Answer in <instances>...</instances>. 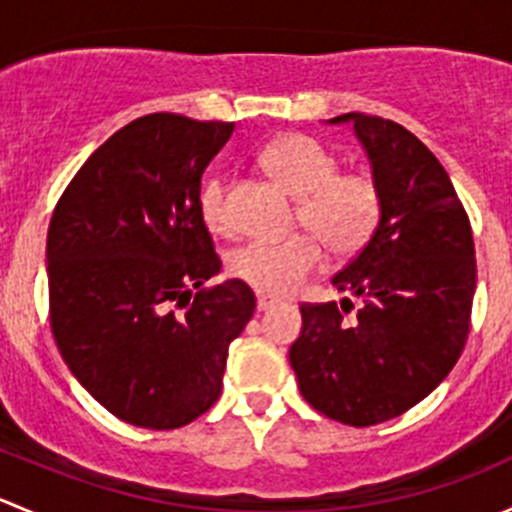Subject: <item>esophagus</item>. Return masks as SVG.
<instances>
[{"mask_svg":"<svg viewBox=\"0 0 512 512\" xmlns=\"http://www.w3.org/2000/svg\"><path fill=\"white\" fill-rule=\"evenodd\" d=\"M275 302H277V299L267 297V294H257V309H260V312H265V309H270Z\"/></svg>","mask_w":512,"mask_h":512,"instance_id":"34e87169","label":"esophagus"}]
</instances>
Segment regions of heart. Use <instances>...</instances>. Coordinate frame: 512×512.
I'll use <instances>...</instances> for the list:
<instances>
[{
  "mask_svg": "<svg viewBox=\"0 0 512 512\" xmlns=\"http://www.w3.org/2000/svg\"><path fill=\"white\" fill-rule=\"evenodd\" d=\"M260 163L282 188L299 198L294 223L307 232L287 240H247L227 257V270L245 285L285 294L322 262L352 257L366 247L381 218V190L366 173H339V158L317 138L289 133L267 143ZM198 208L213 232H230L227 180L210 175L200 185Z\"/></svg>",
  "mask_w": 512,
  "mask_h": 512,
  "instance_id": "1",
  "label": "heart"
}]
</instances>
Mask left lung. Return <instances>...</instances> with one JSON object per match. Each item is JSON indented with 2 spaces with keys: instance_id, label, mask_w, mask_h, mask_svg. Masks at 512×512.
Here are the masks:
<instances>
[{
  "instance_id": "left-lung-1",
  "label": "left lung",
  "mask_w": 512,
  "mask_h": 512,
  "mask_svg": "<svg viewBox=\"0 0 512 512\" xmlns=\"http://www.w3.org/2000/svg\"><path fill=\"white\" fill-rule=\"evenodd\" d=\"M329 123H354L381 190V218L332 277L359 309L348 317L349 297L302 304L289 364L319 414L374 426L426 399L456 366L471 327L476 247L451 178L414 133L366 113Z\"/></svg>"
}]
</instances>
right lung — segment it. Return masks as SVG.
I'll use <instances>...</instances> for the list:
<instances>
[{
	"label": "right lung",
	"instance_id": "right-lung-1",
	"mask_svg": "<svg viewBox=\"0 0 512 512\" xmlns=\"http://www.w3.org/2000/svg\"><path fill=\"white\" fill-rule=\"evenodd\" d=\"M235 123L148 113L113 133L56 203L46 235L56 347L91 396L131 426L168 431L223 391L250 322L242 280L203 287L220 257L200 178Z\"/></svg>",
	"mask_w": 512,
	"mask_h": 512
}]
</instances>
